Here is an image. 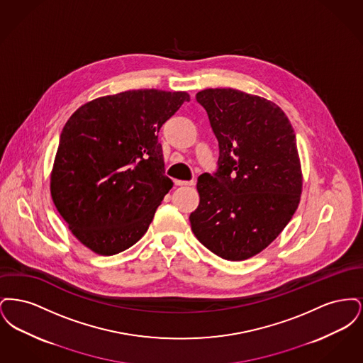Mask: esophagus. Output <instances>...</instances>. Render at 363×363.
Segmentation results:
<instances>
[{"instance_id": "obj_1", "label": "esophagus", "mask_w": 363, "mask_h": 363, "mask_svg": "<svg viewBox=\"0 0 363 363\" xmlns=\"http://www.w3.org/2000/svg\"><path fill=\"white\" fill-rule=\"evenodd\" d=\"M177 186H193L194 185V181H179V179H175L174 181Z\"/></svg>"}]
</instances>
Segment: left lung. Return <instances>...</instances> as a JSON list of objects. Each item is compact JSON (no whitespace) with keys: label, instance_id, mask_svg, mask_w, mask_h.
<instances>
[{"label":"left lung","instance_id":"8db88e82","mask_svg":"<svg viewBox=\"0 0 363 363\" xmlns=\"http://www.w3.org/2000/svg\"><path fill=\"white\" fill-rule=\"evenodd\" d=\"M196 99L218 138L219 169L197 179L191 231L222 259H250L277 240L301 200L293 126L277 104L240 89L208 88Z\"/></svg>","mask_w":363,"mask_h":363}]
</instances>
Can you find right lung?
Segmentation results:
<instances>
[{
	"label": "right lung",
	"instance_id": "1",
	"mask_svg": "<svg viewBox=\"0 0 363 363\" xmlns=\"http://www.w3.org/2000/svg\"><path fill=\"white\" fill-rule=\"evenodd\" d=\"M185 91L132 89L80 106L65 123L50 174L52 203L89 250L113 256L147 233L173 188L157 133Z\"/></svg>",
	"mask_w": 363,
	"mask_h": 363
}]
</instances>
